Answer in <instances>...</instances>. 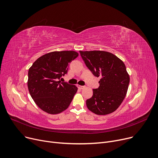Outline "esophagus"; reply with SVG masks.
Returning a JSON list of instances; mask_svg holds the SVG:
<instances>
[{
	"instance_id": "obj_1",
	"label": "esophagus",
	"mask_w": 158,
	"mask_h": 158,
	"mask_svg": "<svg viewBox=\"0 0 158 158\" xmlns=\"http://www.w3.org/2000/svg\"><path fill=\"white\" fill-rule=\"evenodd\" d=\"M77 88L79 89H80V90H82V89H83L85 88L84 86H81V85H77Z\"/></svg>"
}]
</instances>
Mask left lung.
Instances as JSON below:
<instances>
[{
    "label": "left lung",
    "mask_w": 158,
    "mask_h": 158,
    "mask_svg": "<svg viewBox=\"0 0 158 158\" xmlns=\"http://www.w3.org/2000/svg\"><path fill=\"white\" fill-rule=\"evenodd\" d=\"M86 66L94 76L101 77L99 86L86 100L87 108L98 115L114 112L124 100L130 77L123 61L105 51H79Z\"/></svg>",
    "instance_id": "1"
}]
</instances>
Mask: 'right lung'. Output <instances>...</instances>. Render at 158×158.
Masks as SVG:
<instances>
[{"mask_svg":"<svg viewBox=\"0 0 158 158\" xmlns=\"http://www.w3.org/2000/svg\"><path fill=\"white\" fill-rule=\"evenodd\" d=\"M78 55L74 51L50 52L40 57L30 68L28 90L43 111L57 114L69 106L77 88L59 80L67 73L68 64Z\"/></svg>","mask_w":158,"mask_h":158,"instance_id":"obj_1","label":"right lung"}]
</instances>
